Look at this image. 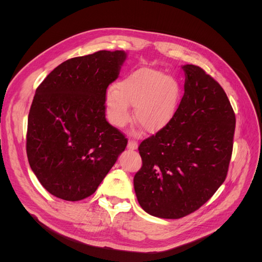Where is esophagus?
<instances>
[{"label": "esophagus", "mask_w": 262, "mask_h": 262, "mask_svg": "<svg viewBox=\"0 0 262 262\" xmlns=\"http://www.w3.org/2000/svg\"><path fill=\"white\" fill-rule=\"evenodd\" d=\"M128 148L129 149H137L138 148V142L134 141V140H129Z\"/></svg>", "instance_id": "esophagus-1"}]
</instances>
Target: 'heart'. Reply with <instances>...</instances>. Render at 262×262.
Listing matches in <instances>:
<instances>
[{"label": "heart", "instance_id": "1", "mask_svg": "<svg viewBox=\"0 0 262 262\" xmlns=\"http://www.w3.org/2000/svg\"><path fill=\"white\" fill-rule=\"evenodd\" d=\"M179 85L172 77L154 69L143 68L124 76L106 93L109 120L123 126L130 120L129 105L134 106V119L147 132H155L169 122L175 114Z\"/></svg>", "mask_w": 262, "mask_h": 262}]
</instances>
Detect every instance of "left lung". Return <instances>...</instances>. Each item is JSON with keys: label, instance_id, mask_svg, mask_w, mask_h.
<instances>
[{"label": "left lung", "instance_id": "1", "mask_svg": "<svg viewBox=\"0 0 262 262\" xmlns=\"http://www.w3.org/2000/svg\"><path fill=\"white\" fill-rule=\"evenodd\" d=\"M185 94L169 122L141 142L134 175L138 201L156 217L196 211L223 184L236 119L224 90L200 67L187 64Z\"/></svg>", "mask_w": 262, "mask_h": 262}]
</instances>
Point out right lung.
I'll use <instances>...</instances> for the list:
<instances>
[{"instance_id":"obj_1","label":"right lung","mask_w":262,"mask_h":262,"mask_svg":"<svg viewBox=\"0 0 262 262\" xmlns=\"http://www.w3.org/2000/svg\"><path fill=\"white\" fill-rule=\"evenodd\" d=\"M124 51L101 50L69 59L37 87L26 152L47 191L67 201L92 195L128 139L106 120V93L118 78Z\"/></svg>"}]
</instances>
